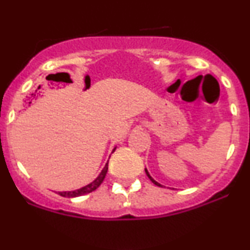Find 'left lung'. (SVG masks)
<instances>
[{
    "label": "left lung",
    "instance_id": "8db88e82",
    "mask_svg": "<svg viewBox=\"0 0 250 250\" xmlns=\"http://www.w3.org/2000/svg\"><path fill=\"white\" fill-rule=\"evenodd\" d=\"M146 174H147V176L149 177V179H150V181H151V182H153V183H154V185L159 186V187H162V186H161V185H160V183H159V182H156V181H155V180L153 179V177H151V176H150V175H149V173H148V170H147V169H146Z\"/></svg>",
    "mask_w": 250,
    "mask_h": 250
}]
</instances>
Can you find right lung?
I'll list each match as a JSON object with an SVG mask.
<instances>
[{
    "instance_id": "1",
    "label": "right lung",
    "mask_w": 250,
    "mask_h": 250,
    "mask_svg": "<svg viewBox=\"0 0 250 250\" xmlns=\"http://www.w3.org/2000/svg\"><path fill=\"white\" fill-rule=\"evenodd\" d=\"M116 147L114 148L113 151H115ZM107 171H108V162L105 163L104 168L102 169V171L100 173L99 176L96 177L95 180L93 181L91 183H89V185L84 186V187L80 188V189H76V190H71V191H59V195H61L63 197H77V196H81V195H85V194H89L91 193V191H94L95 189H97L100 187V185L103 182V180H104L105 175H107Z\"/></svg>"
}]
</instances>
